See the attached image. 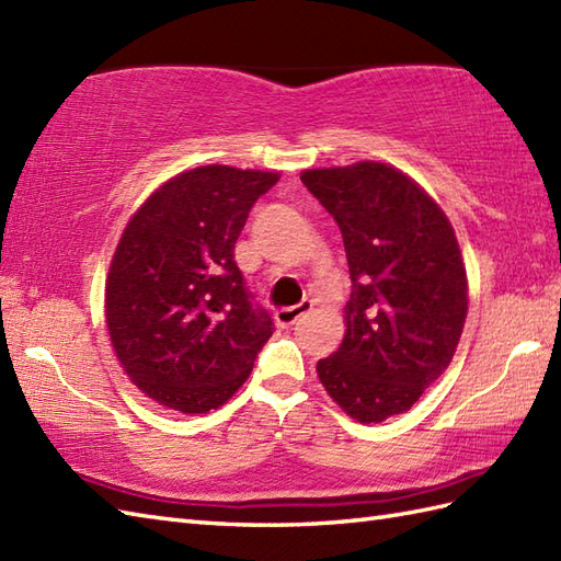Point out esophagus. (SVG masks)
<instances>
[{
  "label": "esophagus",
  "instance_id": "obj_1",
  "mask_svg": "<svg viewBox=\"0 0 561 561\" xmlns=\"http://www.w3.org/2000/svg\"><path fill=\"white\" fill-rule=\"evenodd\" d=\"M312 309H314V302H312V300H305V302L295 305V307L278 309V312H276V323H278V327H283V329H290V327H295V323L300 321L305 314L312 312Z\"/></svg>",
  "mask_w": 561,
  "mask_h": 561
}]
</instances>
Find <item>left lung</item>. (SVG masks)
<instances>
[{
    "label": "left lung",
    "instance_id": "obj_1",
    "mask_svg": "<svg viewBox=\"0 0 561 561\" xmlns=\"http://www.w3.org/2000/svg\"><path fill=\"white\" fill-rule=\"evenodd\" d=\"M339 222L353 293L339 351L317 363L323 389L357 422L413 408L449 367L468 314V278L449 218L386 163L305 170Z\"/></svg>",
    "mask_w": 561,
    "mask_h": 561
}]
</instances>
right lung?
Returning <instances> with one entry per match:
<instances>
[{"label":"right lung","mask_w":561,"mask_h":561,"mask_svg":"<svg viewBox=\"0 0 561 561\" xmlns=\"http://www.w3.org/2000/svg\"><path fill=\"white\" fill-rule=\"evenodd\" d=\"M278 172L202 165L168 180L122 232L105 283L119 365L156 403L186 415L247 381L273 319L234 264L249 210Z\"/></svg>","instance_id":"add662e5"}]
</instances>
